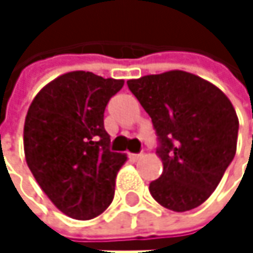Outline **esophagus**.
<instances>
[{
    "label": "esophagus",
    "instance_id": "esophagus-1",
    "mask_svg": "<svg viewBox=\"0 0 253 253\" xmlns=\"http://www.w3.org/2000/svg\"><path fill=\"white\" fill-rule=\"evenodd\" d=\"M128 157H130V160H133V161H137V160L142 157V154H130Z\"/></svg>",
    "mask_w": 253,
    "mask_h": 253
}]
</instances>
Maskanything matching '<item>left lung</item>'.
I'll use <instances>...</instances> for the list:
<instances>
[{"label":"left lung","mask_w":253,"mask_h":253,"mask_svg":"<svg viewBox=\"0 0 253 253\" xmlns=\"http://www.w3.org/2000/svg\"><path fill=\"white\" fill-rule=\"evenodd\" d=\"M149 114L163 174L149 184L163 207L183 212L204 204L236 154L239 120L227 96L212 83L173 70L127 80Z\"/></svg>","instance_id":"1"}]
</instances>
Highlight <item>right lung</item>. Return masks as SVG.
Instances as JSON below:
<instances>
[{"label": "right lung", "mask_w": 253, "mask_h": 253, "mask_svg": "<svg viewBox=\"0 0 253 253\" xmlns=\"http://www.w3.org/2000/svg\"><path fill=\"white\" fill-rule=\"evenodd\" d=\"M125 82L72 72L46 84L25 122L26 163L41 189L66 215L90 220L114 198L127 157L110 149L104 111Z\"/></svg>", "instance_id": "right-lung-1"}]
</instances>
